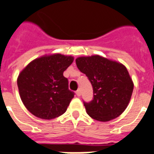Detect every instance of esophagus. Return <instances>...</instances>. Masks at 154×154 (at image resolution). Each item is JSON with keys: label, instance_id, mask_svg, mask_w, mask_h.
Returning <instances> with one entry per match:
<instances>
[{"label": "esophagus", "instance_id": "esophagus-1", "mask_svg": "<svg viewBox=\"0 0 154 154\" xmlns=\"http://www.w3.org/2000/svg\"><path fill=\"white\" fill-rule=\"evenodd\" d=\"M76 95L78 96V97H80V96H81V91H80V90H78L76 91Z\"/></svg>", "mask_w": 154, "mask_h": 154}]
</instances>
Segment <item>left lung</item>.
I'll return each instance as SVG.
<instances>
[{
  "instance_id": "1",
  "label": "left lung",
  "mask_w": 154,
  "mask_h": 154,
  "mask_svg": "<svg viewBox=\"0 0 154 154\" xmlns=\"http://www.w3.org/2000/svg\"><path fill=\"white\" fill-rule=\"evenodd\" d=\"M75 62L93 86V100L84 103L89 116L103 122L120 116L128 107L134 87L126 67L97 54L79 57Z\"/></svg>"
}]
</instances>
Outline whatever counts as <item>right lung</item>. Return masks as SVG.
Wrapping results in <instances>:
<instances>
[{
  "instance_id": "1",
  "label": "right lung",
  "mask_w": 154,
  "mask_h": 154,
  "mask_svg": "<svg viewBox=\"0 0 154 154\" xmlns=\"http://www.w3.org/2000/svg\"><path fill=\"white\" fill-rule=\"evenodd\" d=\"M74 57L61 54H45L32 60L17 79L19 96L26 109L34 116L51 120L67 111L74 97L68 90L63 73Z\"/></svg>"
}]
</instances>
